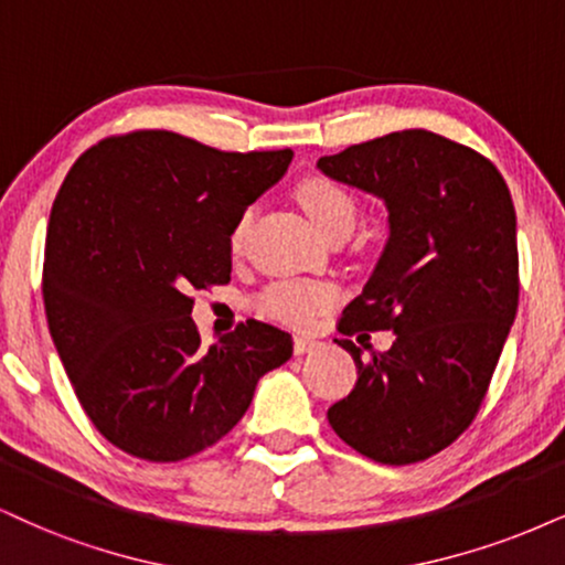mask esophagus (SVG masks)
I'll return each instance as SVG.
<instances>
[{
  "instance_id": "34e87169",
  "label": "esophagus",
  "mask_w": 565,
  "mask_h": 565,
  "mask_svg": "<svg viewBox=\"0 0 565 565\" xmlns=\"http://www.w3.org/2000/svg\"><path fill=\"white\" fill-rule=\"evenodd\" d=\"M315 348H319V340L315 338H306V335H296L294 338V351L296 356H303V353H311Z\"/></svg>"
}]
</instances>
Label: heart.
Here are the masks:
<instances>
[{"mask_svg":"<svg viewBox=\"0 0 565 565\" xmlns=\"http://www.w3.org/2000/svg\"><path fill=\"white\" fill-rule=\"evenodd\" d=\"M298 201L309 214V220L315 222L319 233L332 235V233H351L359 217V204L353 199V193L343 188L335 180L327 178H306L298 185ZM250 222V212L241 214V220L235 222L233 233H230V246L233 250L241 248L243 235ZM338 290L330 282H315V280H277L269 282L256 298V309L264 317L277 319V322L290 324V327H309L322 311L330 309L335 303Z\"/></svg>","mask_w":565,"mask_h":565,"instance_id":"obj_1","label":"heart"}]
</instances>
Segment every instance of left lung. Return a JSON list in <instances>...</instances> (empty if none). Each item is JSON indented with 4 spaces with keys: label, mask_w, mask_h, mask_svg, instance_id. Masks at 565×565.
Listing matches in <instances>:
<instances>
[{
    "label": "left lung",
    "mask_w": 565,
    "mask_h": 565,
    "mask_svg": "<svg viewBox=\"0 0 565 565\" xmlns=\"http://www.w3.org/2000/svg\"><path fill=\"white\" fill-rule=\"evenodd\" d=\"M317 167L390 212L377 269L338 322L356 385L327 419L372 461H427L471 427L516 319L511 191L490 159L429 130L348 146ZM359 329H393L396 343L361 360L347 340Z\"/></svg>",
    "instance_id": "8db88e82"
}]
</instances>
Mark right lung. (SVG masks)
<instances>
[{
	"label": "right lung",
	"instance_id": "add662e5",
	"mask_svg": "<svg viewBox=\"0 0 565 565\" xmlns=\"http://www.w3.org/2000/svg\"><path fill=\"white\" fill-rule=\"evenodd\" d=\"M294 151H220L130 130L67 172L44 248L49 332L83 411L115 448L175 463L220 443L256 382L294 356L288 332L246 319L201 343L193 290L227 285L235 222Z\"/></svg>",
	"mask_w": 565,
	"mask_h": 565
}]
</instances>
